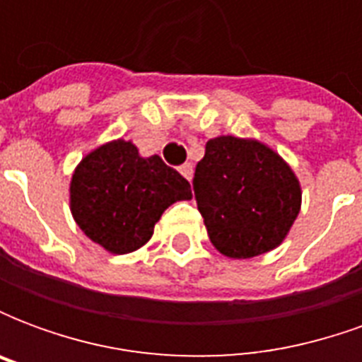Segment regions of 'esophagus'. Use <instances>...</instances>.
Listing matches in <instances>:
<instances>
[{
  "instance_id": "esophagus-1",
  "label": "esophagus",
  "mask_w": 362,
  "mask_h": 362,
  "mask_svg": "<svg viewBox=\"0 0 362 362\" xmlns=\"http://www.w3.org/2000/svg\"><path fill=\"white\" fill-rule=\"evenodd\" d=\"M180 174L186 180H192V176H194V166L189 165V163H184V165L180 166Z\"/></svg>"
}]
</instances>
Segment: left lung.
I'll use <instances>...</instances> for the list:
<instances>
[{
    "mask_svg": "<svg viewBox=\"0 0 362 362\" xmlns=\"http://www.w3.org/2000/svg\"><path fill=\"white\" fill-rule=\"evenodd\" d=\"M192 186L213 246L228 258L273 250L300 211V186L293 170L252 139H209Z\"/></svg>",
    "mask_w": 362,
    "mask_h": 362,
    "instance_id": "left-lung-1",
    "label": "left lung"
}]
</instances>
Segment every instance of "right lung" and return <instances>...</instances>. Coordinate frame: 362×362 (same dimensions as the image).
<instances>
[{
  "label": "right lung",
  "instance_id": "add662e5",
  "mask_svg": "<svg viewBox=\"0 0 362 362\" xmlns=\"http://www.w3.org/2000/svg\"><path fill=\"white\" fill-rule=\"evenodd\" d=\"M69 189L75 223L112 254L137 250L168 205L192 197L180 173L158 155L139 157L134 143L122 139L83 158Z\"/></svg>",
  "mask_w": 362,
  "mask_h": 362
}]
</instances>
